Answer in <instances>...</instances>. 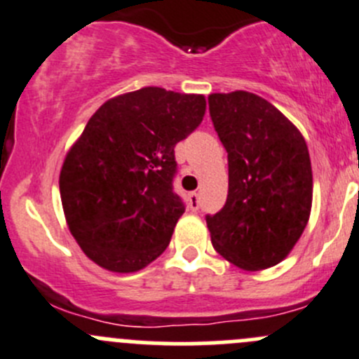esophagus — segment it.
<instances>
[{
    "mask_svg": "<svg viewBox=\"0 0 359 359\" xmlns=\"http://www.w3.org/2000/svg\"><path fill=\"white\" fill-rule=\"evenodd\" d=\"M187 200H189V207L193 208V210H198V208H200V196H198V193H189Z\"/></svg>",
    "mask_w": 359,
    "mask_h": 359,
    "instance_id": "34e87169",
    "label": "esophagus"
}]
</instances>
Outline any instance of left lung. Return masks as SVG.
Returning <instances> with one entry per match:
<instances>
[{
	"label": "left lung",
	"mask_w": 359,
	"mask_h": 359,
	"mask_svg": "<svg viewBox=\"0 0 359 359\" xmlns=\"http://www.w3.org/2000/svg\"><path fill=\"white\" fill-rule=\"evenodd\" d=\"M208 110L229 177L224 207L205 217L212 245L242 270H264L291 252L309 222L307 144L283 112L252 93H215Z\"/></svg>",
	"instance_id": "left-lung-1"
}]
</instances>
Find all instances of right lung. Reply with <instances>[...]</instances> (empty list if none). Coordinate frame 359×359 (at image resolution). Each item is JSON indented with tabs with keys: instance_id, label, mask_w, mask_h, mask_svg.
<instances>
[{
	"instance_id": "right-lung-1",
	"label": "right lung",
	"mask_w": 359,
	"mask_h": 359,
	"mask_svg": "<svg viewBox=\"0 0 359 359\" xmlns=\"http://www.w3.org/2000/svg\"><path fill=\"white\" fill-rule=\"evenodd\" d=\"M205 96L144 87L103 103L59 175L73 238L105 270L138 272L161 256L186 205L173 193L175 145L205 116Z\"/></svg>"
}]
</instances>
